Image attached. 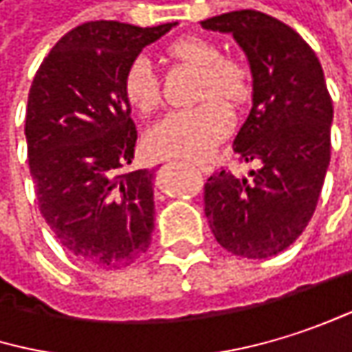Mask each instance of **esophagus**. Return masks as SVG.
Segmentation results:
<instances>
[{
  "label": "esophagus",
  "instance_id": "34e87169",
  "mask_svg": "<svg viewBox=\"0 0 352 352\" xmlns=\"http://www.w3.org/2000/svg\"><path fill=\"white\" fill-rule=\"evenodd\" d=\"M196 166H198V170H200V173H208V170H210L206 164H196Z\"/></svg>",
  "mask_w": 352,
  "mask_h": 352
}]
</instances>
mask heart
I'll use <instances>...</instances> for the list:
<instances>
[{
	"mask_svg": "<svg viewBox=\"0 0 352 352\" xmlns=\"http://www.w3.org/2000/svg\"><path fill=\"white\" fill-rule=\"evenodd\" d=\"M168 57L186 67L198 69L196 100L188 111H175L146 131V148L160 158H204L223 142L233 119L224 104L245 107L254 96V76L245 61L223 55V47L206 36H182L168 47ZM121 94L140 115L154 113L162 102V82L146 55H133L121 74Z\"/></svg>",
	"mask_w": 352,
	"mask_h": 352,
	"instance_id": "b5f03b06",
	"label": "heart"
}]
</instances>
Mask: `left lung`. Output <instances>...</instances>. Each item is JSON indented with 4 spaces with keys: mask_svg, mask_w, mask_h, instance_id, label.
Wrapping results in <instances>:
<instances>
[{
    "mask_svg": "<svg viewBox=\"0 0 352 352\" xmlns=\"http://www.w3.org/2000/svg\"><path fill=\"white\" fill-rule=\"evenodd\" d=\"M202 26L233 34L248 55L254 104L233 150L260 162L250 170L252 182L225 168L210 175L204 212L227 252L270 258L303 233L318 206L330 164L332 98L314 49L285 22L239 10Z\"/></svg>",
    "mask_w": 352,
    "mask_h": 352,
    "instance_id": "obj_1",
    "label": "left lung"
}]
</instances>
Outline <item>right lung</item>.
Returning a JSON list of instances; mask_svg holds the SVG:
<instances>
[{"label":"right lung","instance_id":"add662e5","mask_svg":"<svg viewBox=\"0 0 352 352\" xmlns=\"http://www.w3.org/2000/svg\"><path fill=\"white\" fill-rule=\"evenodd\" d=\"M173 26L84 22L57 41L32 80L24 133L38 210L84 264L123 268L150 245L154 170H127L138 131L121 74Z\"/></svg>","mask_w":352,"mask_h":352}]
</instances>
